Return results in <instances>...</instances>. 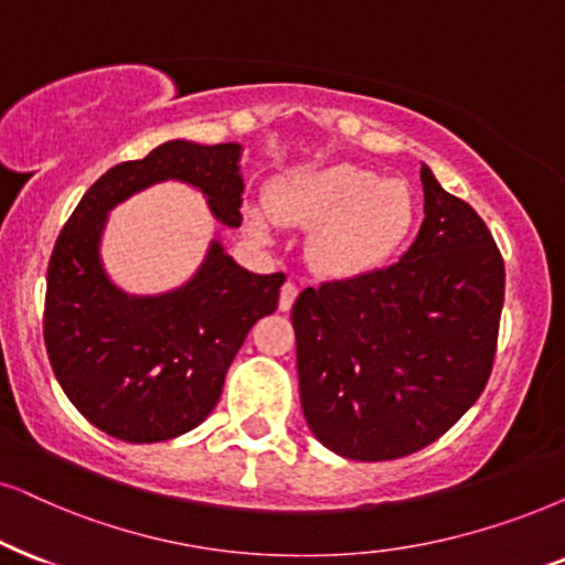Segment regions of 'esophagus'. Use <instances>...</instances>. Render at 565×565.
Wrapping results in <instances>:
<instances>
[{
  "mask_svg": "<svg viewBox=\"0 0 565 565\" xmlns=\"http://www.w3.org/2000/svg\"><path fill=\"white\" fill-rule=\"evenodd\" d=\"M295 299H297V284L287 281V284H284V287H281V297H278V310L289 312L291 305H295Z\"/></svg>",
  "mask_w": 565,
  "mask_h": 565,
  "instance_id": "1",
  "label": "esophagus"
}]
</instances>
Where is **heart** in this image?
I'll list each match as a JSON object with an SVG mask.
<instances>
[{"label": "heart", "mask_w": 565, "mask_h": 565, "mask_svg": "<svg viewBox=\"0 0 565 565\" xmlns=\"http://www.w3.org/2000/svg\"><path fill=\"white\" fill-rule=\"evenodd\" d=\"M268 213L276 224L312 230L307 258L318 274L352 278L383 266L414 221V200L402 180H383L356 163L302 169L274 184ZM266 237L268 218L249 216Z\"/></svg>", "instance_id": "heart-1"}]
</instances>
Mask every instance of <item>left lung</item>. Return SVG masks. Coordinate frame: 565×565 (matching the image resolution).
Masks as SVG:
<instances>
[{
    "label": "left lung",
    "mask_w": 565,
    "mask_h": 565,
    "mask_svg": "<svg viewBox=\"0 0 565 565\" xmlns=\"http://www.w3.org/2000/svg\"><path fill=\"white\" fill-rule=\"evenodd\" d=\"M425 221L391 266L307 287L291 307L307 425L354 461L402 459L488 385L505 270L484 221L419 169Z\"/></svg>",
    "instance_id": "1"
}]
</instances>
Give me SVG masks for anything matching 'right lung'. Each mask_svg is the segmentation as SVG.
Wrapping results in <instances>:
<instances>
[{"label":"right lung","instance_id":"1","mask_svg":"<svg viewBox=\"0 0 565 565\" xmlns=\"http://www.w3.org/2000/svg\"><path fill=\"white\" fill-rule=\"evenodd\" d=\"M237 161V142H163L93 182L56 237L46 270V354L75 409L111 438L159 443L203 423L249 328L276 310L287 276L249 274L213 242L184 287L127 297L98 258L106 211L148 184L180 180L209 195L221 224L239 226Z\"/></svg>","mask_w":565,"mask_h":565}]
</instances>
